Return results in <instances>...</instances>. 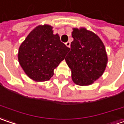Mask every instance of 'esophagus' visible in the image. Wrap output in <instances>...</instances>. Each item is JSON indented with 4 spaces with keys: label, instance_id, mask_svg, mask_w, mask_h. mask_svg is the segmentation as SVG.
I'll return each mask as SVG.
<instances>
[{
    "label": "esophagus",
    "instance_id": "1",
    "mask_svg": "<svg viewBox=\"0 0 124 124\" xmlns=\"http://www.w3.org/2000/svg\"><path fill=\"white\" fill-rule=\"evenodd\" d=\"M65 45H66L68 47H70V45H71V42H70V41H68V42H67L65 43Z\"/></svg>",
    "mask_w": 124,
    "mask_h": 124
}]
</instances>
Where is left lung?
I'll return each mask as SVG.
<instances>
[{"label": "left lung", "mask_w": 124, "mask_h": 124, "mask_svg": "<svg viewBox=\"0 0 124 124\" xmlns=\"http://www.w3.org/2000/svg\"><path fill=\"white\" fill-rule=\"evenodd\" d=\"M74 40L65 60L71 69L73 82L80 86L92 84L104 73L107 55L101 39L85 28H74Z\"/></svg>", "instance_id": "left-lung-1"}]
</instances>
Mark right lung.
<instances>
[{
  "label": "right lung",
  "mask_w": 124,
  "mask_h": 124,
  "mask_svg": "<svg viewBox=\"0 0 124 124\" xmlns=\"http://www.w3.org/2000/svg\"><path fill=\"white\" fill-rule=\"evenodd\" d=\"M69 49L57 34H53L52 27L39 25L21 44L18 60L30 78L38 82L47 81L52 77L54 68L64 59Z\"/></svg>",
  "instance_id": "add662e5"
}]
</instances>
